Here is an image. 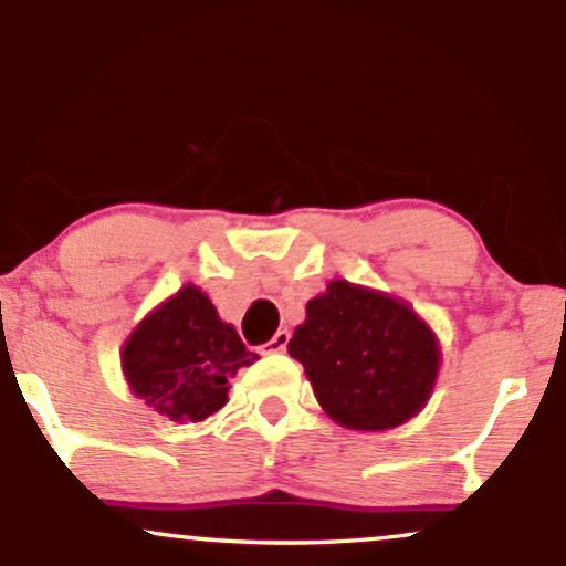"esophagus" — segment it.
Instances as JSON below:
<instances>
[{"mask_svg":"<svg viewBox=\"0 0 566 566\" xmlns=\"http://www.w3.org/2000/svg\"><path fill=\"white\" fill-rule=\"evenodd\" d=\"M287 343H290V333L287 329H279V333L271 337V340H265L263 343V354H282L284 348H287Z\"/></svg>","mask_w":566,"mask_h":566,"instance_id":"1","label":"esophagus"}]
</instances>
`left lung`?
Returning a JSON list of instances; mask_svg holds the SVG:
<instances>
[{
	"label": "left lung",
	"mask_w": 566,
	"mask_h": 566,
	"mask_svg": "<svg viewBox=\"0 0 566 566\" xmlns=\"http://www.w3.org/2000/svg\"><path fill=\"white\" fill-rule=\"evenodd\" d=\"M287 350L329 418L356 431L412 418L439 369L437 337L409 305L343 279L308 301Z\"/></svg>",
	"instance_id": "1"
}]
</instances>
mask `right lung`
I'll return each mask as SVG.
<instances>
[{"label": "right lung", "mask_w": 566, "mask_h": 566, "mask_svg": "<svg viewBox=\"0 0 566 566\" xmlns=\"http://www.w3.org/2000/svg\"><path fill=\"white\" fill-rule=\"evenodd\" d=\"M255 359L191 284L148 314L122 354L129 388L175 423L218 412L229 401V378Z\"/></svg>", "instance_id": "right-lung-1"}]
</instances>
